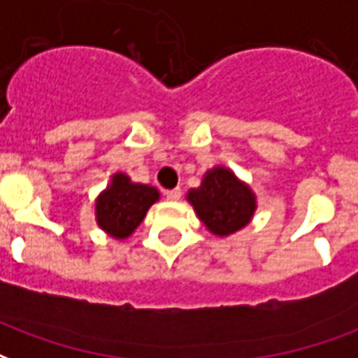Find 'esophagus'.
<instances>
[{
	"label": "esophagus",
	"instance_id": "obj_1",
	"mask_svg": "<svg viewBox=\"0 0 358 358\" xmlns=\"http://www.w3.org/2000/svg\"><path fill=\"white\" fill-rule=\"evenodd\" d=\"M165 195L169 201H178L180 197H182V189H180V187H176V189H169V192H165Z\"/></svg>",
	"mask_w": 358,
	"mask_h": 358
}]
</instances>
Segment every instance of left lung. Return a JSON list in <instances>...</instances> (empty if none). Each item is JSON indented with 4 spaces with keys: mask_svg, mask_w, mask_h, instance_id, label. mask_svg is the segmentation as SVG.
I'll list each match as a JSON object with an SVG mask.
<instances>
[{
    "mask_svg": "<svg viewBox=\"0 0 358 358\" xmlns=\"http://www.w3.org/2000/svg\"><path fill=\"white\" fill-rule=\"evenodd\" d=\"M199 220L213 235L227 237L252 220L256 195L226 166L206 171L199 187L189 189L186 197Z\"/></svg>",
    "mask_w": 358,
    "mask_h": 358,
    "instance_id": "1",
    "label": "left lung"
}]
</instances>
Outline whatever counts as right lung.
<instances>
[{"label":"right lung","mask_w":358,"mask_h":358,"mask_svg":"<svg viewBox=\"0 0 358 358\" xmlns=\"http://www.w3.org/2000/svg\"><path fill=\"white\" fill-rule=\"evenodd\" d=\"M157 201L159 192L155 187L134 184L127 174L115 172L110 186L96 199L94 214L98 227L115 239H127L142 224L150 206Z\"/></svg>","instance_id":"obj_1"}]
</instances>
